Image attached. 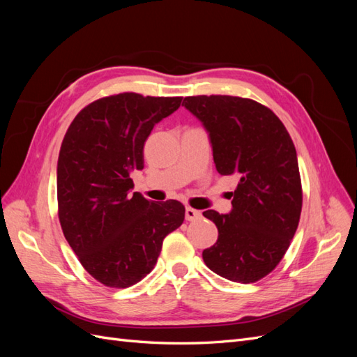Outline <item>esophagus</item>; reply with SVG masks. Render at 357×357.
I'll list each match as a JSON object with an SVG mask.
<instances>
[{
    "label": "esophagus",
    "instance_id": "esophagus-1",
    "mask_svg": "<svg viewBox=\"0 0 357 357\" xmlns=\"http://www.w3.org/2000/svg\"><path fill=\"white\" fill-rule=\"evenodd\" d=\"M201 218V211L192 208V207H186V220L192 222V220H197Z\"/></svg>",
    "mask_w": 357,
    "mask_h": 357
}]
</instances>
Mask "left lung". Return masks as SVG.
Segmentation results:
<instances>
[{
    "instance_id": "obj_1",
    "label": "left lung",
    "mask_w": 357,
    "mask_h": 357,
    "mask_svg": "<svg viewBox=\"0 0 357 357\" xmlns=\"http://www.w3.org/2000/svg\"><path fill=\"white\" fill-rule=\"evenodd\" d=\"M183 105L210 132L222 176H235L232 211L202 214L218 226V243L202 252L213 273L255 283L282 261L296 232L302 185L295 144L273 110L231 95L186 96Z\"/></svg>"
}]
</instances>
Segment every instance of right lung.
Wrapping results in <instances>:
<instances>
[{
  "label": "right lung",
  "instance_id": "1",
  "mask_svg": "<svg viewBox=\"0 0 357 357\" xmlns=\"http://www.w3.org/2000/svg\"><path fill=\"white\" fill-rule=\"evenodd\" d=\"M181 96L123 92L86 105L62 139L58 215L73 252L96 282L125 289L155 268L165 236L185 220V205L131 193V172L144 168L143 149L155 123Z\"/></svg>",
  "mask_w": 357,
  "mask_h": 357
}]
</instances>
